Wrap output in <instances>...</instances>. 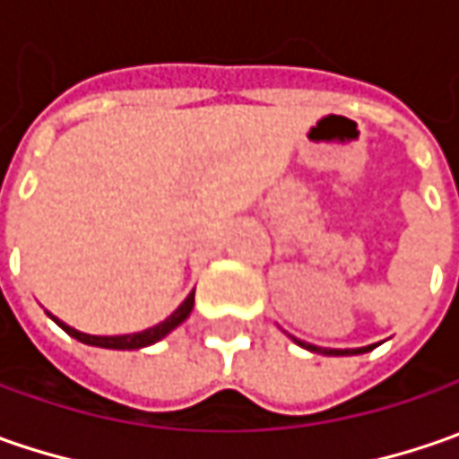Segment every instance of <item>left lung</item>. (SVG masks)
Masks as SVG:
<instances>
[{
	"mask_svg": "<svg viewBox=\"0 0 459 459\" xmlns=\"http://www.w3.org/2000/svg\"><path fill=\"white\" fill-rule=\"evenodd\" d=\"M293 342L299 344V347H304L308 352H322V355H362V352H368V350H373L376 344H368V347H358V350H322V347H316V344H308V342H301V340H296L291 337Z\"/></svg>",
	"mask_w": 459,
	"mask_h": 459,
	"instance_id": "obj_1",
	"label": "left lung"
}]
</instances>
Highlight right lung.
Instances as JSON below:
<instances>
[{"label":"right lung","instance_id":"obj_1","mask_svg":"<svg viewBox=\"0 0 459 459\" xmlns=\"http://www.w3.org/2000/svg\"><path fill=\"white\" fill-rule=\"evenodd\" d=\"M191 308H194V291L188 293L184 299V304L176 308L168 319H163L160 325L151 326V329H143V332H133V334H117V337H101V334H86V332H79V329H74V326H68L65 322H61L58 316H53L50 311H48V316L56 322V325L61 326L63 332H68L74 340H79L83 344H94V347H107V350H140V347H148V344L160 342L166 334H170L173 329L178 325H184L186 319H188V314H191Z\"/></svg>","mask_w":459,"mask_h":459}]
</instances>
